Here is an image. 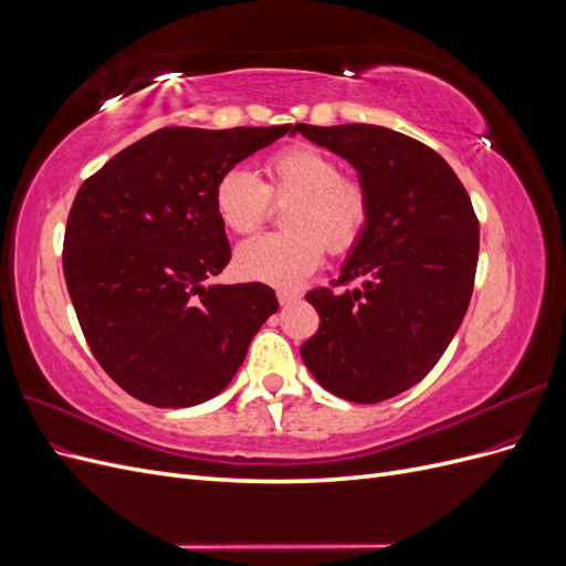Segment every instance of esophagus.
<instances>
[{
	"instance_id": "1",
	"label": "esophagus",
	"mask_w": 566,
	"mask_h": 566,
	"mask_svg": "<svg viewBox=\"0 0 566 566\" xmlns=\"http://www.w3.org/2000/svg\"><path fill=\"white\" fill-rule=\"evenodd\" d=\"M297 300H300V295L293 293V290H279V302H281V306H290V304L297 302Z\"/></svg>"
}]
</instances>
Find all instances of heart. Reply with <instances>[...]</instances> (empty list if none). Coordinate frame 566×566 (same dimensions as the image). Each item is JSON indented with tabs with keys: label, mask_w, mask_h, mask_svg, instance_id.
<instances>
[{
	"label": "heart",
	"mask_w": 566,
	"mask_h": 566,
	"mask_svg": "<svg viewBox=\"0 0 566 566\" xmlns=\"http://www.w3.org/2000/svg\"><path fill=\"white\" fill-rule=\"evenodd\" d=\"M262 184L250 169L231 167L214 186V210L229 231L245 235L260 229L271 200L289 202L283 210V233L254 235L235 250L241 276L279 287L304 281L323 260V243L331 254L352 252L370 224L373 200L364 181L342 175L328 153L295 144L264 163Z\"/></svg>",
	"instance_id": "b5f03b06"
}]
</instances>
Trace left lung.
I'll return each mask as SVG.
<instances>
[{
    "mask_svg": "<svg viewBox=\"0 0 566 566\" xmlns=\"http://www.w3.org/2000/svg\"><path fill=\"white\" fill-rule=\"evenodd\" d=\"M349 160L373 214L342 276L365 285L306 293L321 316L302 361L335 397L378 403L420 382L460 328L474 287L479 221L449 163L410 136L378 125H295Z\"/></svg>",
    "mask_w": 566,
    "mask_h": 566,
    "instance_id": "1",
    "label": "left lung"
}]
</instances>
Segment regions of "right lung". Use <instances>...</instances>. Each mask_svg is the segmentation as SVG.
<instances>
[{"label": "right lung", "mask_w": 566, "mask_h": 566, "mask_svg": "<svg viewBox=\"0 0 566 566\" xmlns=\"http://www.w3.org/2000/svg\"><path fill=\"white\" fill-rule=\"evenodd\" d=\"M290 129L165 127L80 186L65 285L96 361L134 399L186 408L217 397L279 310L264 283L205 281L231 260L214 210L219 177Z\"/></svg>", "instance_id": "right-lung-1"}]
</instances>
